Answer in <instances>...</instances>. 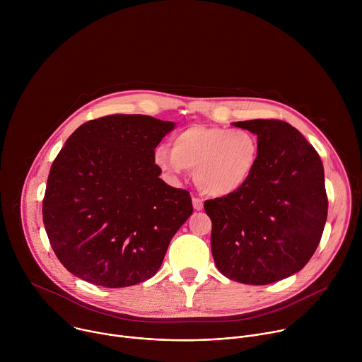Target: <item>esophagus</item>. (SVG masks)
<instances>
[{
    "label": "esophagus",
    "mask_w": 362,
    "mask_h": 362,
    "mask_svg": "<svg viewBox=\"0 0 362 362\" xmlns=\"http://www.w3.org/2000/svg\"><path fill=\"white\" fill-rule=\"evenodd\" d=\"M192 203H193V209H194V211H202V209H203V200H202V199L193 197V199H192Z\"/></svg>",
    "instance_id": "1"
}]
</instances>
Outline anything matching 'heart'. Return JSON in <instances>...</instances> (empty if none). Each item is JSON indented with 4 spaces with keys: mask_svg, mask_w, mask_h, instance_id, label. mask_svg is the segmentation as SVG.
<instances>
[{
    "mask_svg": "<svg viewBox=\"0 0 362 362\" xmlns=\"http://www.w3.org/2000/svg\"><path fill=\"white\" fill-rule=\"evenodd\" d=\"M259 150L256 134L246 129L194 124L173 137L172 148H154L153 162L170 179L193 169L200 192L223 197L239 192L252 179Z\"/></svg>",
    "mask_w": 362,
    "mask_h": 362,
    "instance_id": "obj_1",
    "label": "heart"
}]
</instances>
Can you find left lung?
I'll list each match as a JSON object with an SVG mask.
<instances>
[{"mask_svg": "<svg viewBox=\"0 0 362 362\" xmlns=\"http://www.w3.org/2000/svg\"><path fill=\"white\" fill-rule=\"evenodd\" d=\"M233 126L257 136L259 162L239 192L204 202L212 255L226 278L268 285L299 272L320 245L328 215L324 166L286 122L256 119Z\"/></svg>", "mask_w": 362, "mask_h": 362, "instance_id": "8db88e82", "label": "left lung"}]
</instances>
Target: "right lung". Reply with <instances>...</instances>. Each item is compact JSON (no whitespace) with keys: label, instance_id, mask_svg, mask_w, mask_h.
<instances>
[{"label":"right lung","instance_id":"add662e5","mask_svg":"<svg viewBox=\"0 0 362 362\" xmlns=\"http://www.w3.org/2000/svg\"><path fill=\"white\" fill-rule=\"evenodd\" d=\"M175 126L113 115L81 124L67 139L49 169L42 222L69 272L106 288L156 275L193 212L189 192L165 183L153 162L154 148Z\"/></svg>","mask_w":362,"mask_h":362}]
</instances>
